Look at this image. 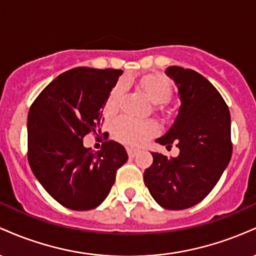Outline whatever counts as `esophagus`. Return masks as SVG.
<instances>
[{
	"instance_id": "esophagus-1",
	"label": "esophagus",
	"mask_w": 256,
	"mask_h": 256,
	"mask_svg": "<svg viewBox=\"0 0 256 256\" xmlns=\"http://www.w3.org/2000/svg\"><path fill=\"white\" fill-rule=\"evenodd\" d=\"M126 150H128V156H130V158H134L138 154V152H140L138 149L131 148V146H128V148H126Z\"/></svg>"
}]
</instances>
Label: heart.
<instances>
[{
    "label": "heart",
    "instance_id": "heart-1",
    "mask_svg": "<svg viewBox=\"0 0 256 256\" xmlns=\"http://www.w3.org/2000/svg\"><path fill=\"white\" fill-rule=\"evenodd\" d=\"M140 89L154 104H165L172 98V85L165 76L158 73L146 74L140 79ZM124 92V85L118 84L110 91L106 102L107 113H114L118 110L120 100ZM158 131L156 122L152 120H134L131 118H120L114 122L112 134L116 140L130 146H142L143 143Z\"/></svg>",
    "mask_w": 256,
    "mask_h": 256
}]
</instances>
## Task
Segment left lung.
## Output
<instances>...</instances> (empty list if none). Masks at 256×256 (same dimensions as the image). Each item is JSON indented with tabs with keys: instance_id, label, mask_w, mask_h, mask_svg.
<instances>
[{
	"instance_id": "left-lung-1",
	"label": "left lung",
	"mask_w": 256,
	"mask_h": 256,
	"mask_svg": "<svg viewBox=\"0 0 256 256\" xmlns=\"http://www.w3.org/2000/svg\"><path fill=\"white\" fill-rule=\"evenodd\" d=\"M180 107L170 130L156 142L179 148L177 158L152 152L144 183L152 198L178 210L201 202L218 183L232 154L230 110L219 91L194 70L167 67Z\"/></svg>"
}]
</instances>
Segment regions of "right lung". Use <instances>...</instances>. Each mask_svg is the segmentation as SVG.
<instances>
[{
    "label": "right lung",
    "mask_w": 256,
    "mask_h": 256,
    "mask_svg": "<svg viewBox=\"0 0 256 256\" xmlns=\"http://www.w3.org/2000/svg\"><path fill=\"white\" fill-rule=\"evenodd\" d=\"M122 74V70L72 68L46 85L28 110L32 172L46 192L70 210L101 204L128 158L114 140L104 142L98 152L83 146L85 134H96L101 126V110Z\"/></svg>",
    "instance_id": "obj_1"
}]
</instances>
